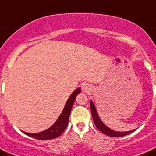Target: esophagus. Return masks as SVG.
I'll return each mask as SVG.
<instances>
[{
	"instance_id": "obj_1",
	"label": "esophagus",
	"mask_w": 156,
	"mask_h": 156,
	"mask_svg": "<svg viewBox=\"0 0 156 156\" xmlns=\"http://www.w3.org/2000/svg\"><path fill=\"white\" fill-rule=\"evenodd\" d=\"M91 89H92V88H91V86L88 85V84H84V85H82V91H83L84 92H89Z\"/></svg>"
}]
</instances>
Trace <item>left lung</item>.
Masks as SVG:
<instances>
[{
  "label": "left lung",
  "instance_id": "obj_1",
  "mask_svg": "<svg viewBox=\"0 0 156 156\" xmlns=\"http://www.w3.org/2000/svg\"><path fill=\"white\" fill-rule=\"evenodd\" d=\"M90 107H91V113H92V119H93V121L95 123V125L96 126L98 129L100 130L101 132H102L103 134H106L108 136H111V137H123V136H125L127 134H130V133L134 132L135 130H130V131H124V132H119V131H115V130H111L109 127H106L104 123H102V120L99 118V115H98L97 111H96V109H95V106L94 105L93 102L92 100H90Z\"/></svg>",
  "mask_w": 156,
  "mask_h": 156
}]
</instances>
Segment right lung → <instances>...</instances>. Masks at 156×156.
I'll use <instances>...</instances> for the list:
<instances>
[{
    "instance_id": "obj_1",
    "label": "right lung",
    "mask_w": 156,
    "mask_h": 156,
    "mask_svg": "<svg viewBox=\"0 0 156 156\" xmlns=\"http://www.w3.org/2000/svg\"><path fill=\"white\" fill-rule=\"evenodd\" d=\"M80 92H81V88H78L72 92V94L70 95V97L66 102V104L64 106L62 113H61V115L58 117V119L56 120L55 123L50 128L39 133H27L23 131L24 134L39 140L54 139V138L59 137L64 132L67 126H68V120H69L70 113H71V108L73 106V103L75 102L77 95L79 94Z\"/></svg>"
}]
</instances>
